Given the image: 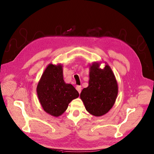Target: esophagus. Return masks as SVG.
Returning <instances> with one entry per match:
<instances>
[{"label": "esophagus", "mask_w": 154, "mask_h": 154, "mask_svg": "<svg viewBox=\"0 0 154 154\" xmlns=\"http://www.w3.org/2000/svg\"><path fill=\"white\" fill-rule=\"evenodd\" d=\"M76 90L78 91V92L80 94L81 92V86H76Z\"/></svg>", "instance_id": "esophagus-1"}]
</instances>
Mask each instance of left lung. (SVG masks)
I'll return each mask as SVG.
<instances>
[{
	"label": "left lung",
	"instance_id": "obj_1",
	"mask_svg": "<svg viewBox=\"0 0 154 154\" xmlns=\"http://www.w3.org/2000/svg\"><path fill=\"white\" fill-rule=\"evenodd\" d=\"M100 64L101 62H94L90 66L88 86L80 94L86 111L95 116H103L112 109L118 92L117 81L111 67L106 64L101 69Z\"/></svg>",
	"mask_w": 154,
	"mask_h": 154
}]
</instances>
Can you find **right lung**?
Returning <instances> with one entry per match:
<instances>
[{"mask_svg": "<svg viewBox=\"0 0 154 154\" xmlns=\"http://www.w3.org/2000/svg\"><path fill=\"white\" fill-rule=\"evenodd\" d=\"M62 65L51 63L43 72L36 88L39 103L49 115H62L73 100L79 96L73 86L64 81Z\"/></svg>", "mask_w": 154, "mask_h": 154, "instance_id": "obj_1", "label": "right lung"}]
</instances>
